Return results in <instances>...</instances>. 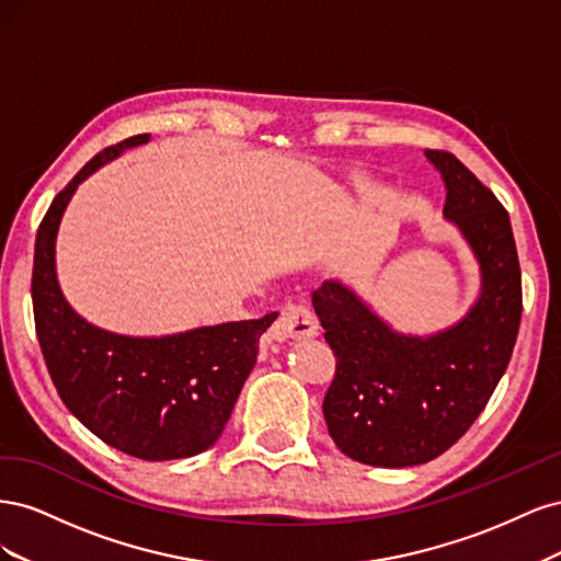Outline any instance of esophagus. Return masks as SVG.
<instances>
[{
  "mask_svg": "<svg viewBox=\"0 0 561 561\" xmlns=\"http://www.w3.org/2000/svg\"><path fill=\"white\" fill-rule=\"evenodd\" d=\"M318 334L316 316L301 307V304H285L278 311L274 328L268 330L266 339L271 344L278 342H299V339H311Z\"/></svg>",
  "mask_w": 561,
  "mask_h": 561,
  "instance_id": "obj_1",
  "label": "esophagus"
}]
</instances>
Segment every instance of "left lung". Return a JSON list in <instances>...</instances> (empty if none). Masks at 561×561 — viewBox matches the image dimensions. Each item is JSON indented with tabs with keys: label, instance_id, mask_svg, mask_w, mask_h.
I'll use <instances>...</instances> for the list:
<instances>
[{
	"label": "left lung",
	"instance_id": "obj_1",
	"mask_svg": "<svg viewBox=\"0 0 561 561\" xmlns=\"http://www.w3.org/2000/svg\"><path fill=\"white\" fill-rule=\"evenodd\" d=\"M447 186L445 217L474 252L482 290L456 325L402 334L351 287L325 280L313 309L336 371L322 400L330 437L353 461L428 463L466 435L486 407L517 342L522 271L511 217L494 192L449 151L426 149Z\"/></svg>",
	"mask_w": 561,
	"mask_h": 561
}]
</instances>
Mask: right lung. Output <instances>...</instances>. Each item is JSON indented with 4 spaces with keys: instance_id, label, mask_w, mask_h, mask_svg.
<instances>
[{
    "instance_id": "1",
    "label": "right lung",
    "mask_w": 561,
    "mask_h": 561,
    "mask_svg": "<svg viewBox=\"0 0 561 561\" xmlns=\"http://www.w3.org/2000/svg\"><path fill=\"white\" fill-rule=\"evenodd\" d=\"M149 135L93 157L54 198L37 229L32 307L37 339L60 400L110 447L142 461L206 451L222 435L257 363L260 336L278 313L168 336H126L77 316L56 278V236L77 186Z\"/></svg>"
}]
</instances>
